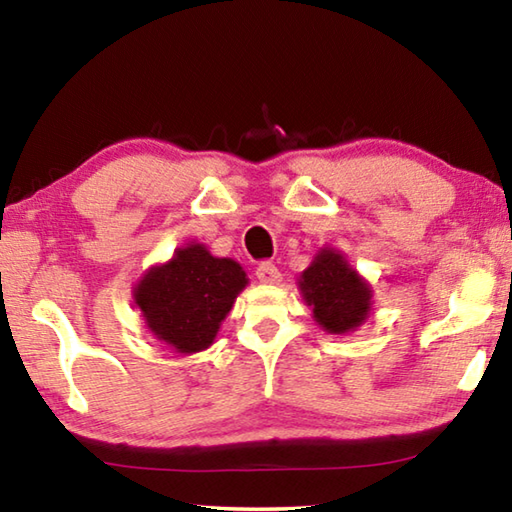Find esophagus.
<instances>
[{
    "label": "esophagus",
    "mask_w": 512,
    "mask_h": 512,
    "mask_svg": "<svg viewBox=\"0 0 512 512\" xmlns=\"http://www.w3.org/2000/svg\"><path fill=\"white\" fill-rule=\"evenodd\" d=\"M257 280L264 282V284H280L282 275L277 271V266L273 262H262L257 266Z\"/></svg>",
    "instance_id": "1"
}]
</instances>
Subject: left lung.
Segmentation results:
<instances>
[{
	"mask_svg": "<svg viewBox=\"0 0 512 512\" xmlns=\"http://www.w3.org/2000/svg\"><path fill=\"white\" fill-rule=\"evenodd\" d=\"M300 291L316 323L329 334H348L370 314V284L334 248L320 250L302 271Z\"/></svg>",
	"mask_w": 512,
	"mask_h": 512,
	"instance_id": "obj_1",
	"label": "left lung"
}]
</instances>
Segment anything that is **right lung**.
Returning <instances> with one entry per match:
<instances>
[{
  "instance_id": "add662e5",
  "label": "right lung",
  "mask_w": 512,
  "mask_h": 512,
  "mask_svg": "<svg viewBox=\"0 0 512 512\" xmlns=\"http://www.w3.org/2000/svg\"><path fill=\"white\" fill-rule=\"evenodd\" d=\"M248 277L235 259L214 257L203 244L178 248L153 266L133 291L146 327L178 354L210 348Z\"/></svg>"
}]
</instances>
